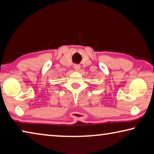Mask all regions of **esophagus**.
Listing matches in <instances>:
<instances>
[{"instance_id":"1","label":"esophagus","mask_w":154,"mask_h":154,"mask_svg":"<svg viewBox=\"0 0 154 154\" xmlns=\"http://www.w3.org/2000/svg\"><path fill=\"white\" fill-rule=\"evenodd\" d=\"M74 69L76 71H79L80 69H81V66H80V65H77V64L75 65V66H74Z\"/></svg>"}]
</instances>
